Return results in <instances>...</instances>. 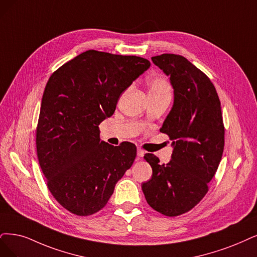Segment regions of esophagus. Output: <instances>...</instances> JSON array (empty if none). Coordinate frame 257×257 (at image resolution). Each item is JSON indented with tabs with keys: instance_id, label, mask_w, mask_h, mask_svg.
I'll return each mask as SVG.
<instances>
[{
	"instance_id": "obj_1",
	"label": "esophagus",
	"mask_w": 257,
	"mask_h": 257,
	"mask_svg": "<svg viewBox=\"0 0 257 257\" xmlns=\"http://www.w3.org/2000/svg\"><path fill=\"white\" fill-rule=\"evenodd\" d=\"M144 155H145V151L143 149L138 148V157L142 158V157H144Z\"/></svg>"
}]
</instances>
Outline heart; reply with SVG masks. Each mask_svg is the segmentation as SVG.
Instances as JSON below:
<instances>
[{
  "label": "heart",
  "mask_w": 257,
  "mask_h": 257,
  "mask_svg": "<svg viewBox=\"0 0 257 257\" xmlns=\"http://www.w3.org/2000/svg\"><path fill=\"white\" fill-rule=\"evenodd\" d=\"M149 93H160L164 91H170V85L168 81L160 76H155L148 80Z\"/></svg>",
  "instance_id": "b5f03b06"
}]
</instances>
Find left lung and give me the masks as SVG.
<instances>
[{
  "instance_id": "8db88e82",
  "label": "left lung",
  "mask_w": 257,
  "mask_h": 257,
  "mask_svg": "<svg viewBox=\"0 0 257 257\" xmlns=\"http://www.w3.org/2000/svg\"><path fill=\"white\" fill-rule=\"evenodd\" d=\"M151 60L174 88V106L160 129L174 141V150L167 164L145 155L153 177L142 189L154 210L175 217L191 211L207 193L221 161L224 126L219 97L202 71L180 55L162 54Z\"/></svg>"
}]
</instances>
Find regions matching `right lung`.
<instances>
[{"label":"right lung","mask_w":257,"mask_h":257,"mask_svg":"<svg viewBox=\"0 0 257 257\" xmlns=\"http://www.w3.org/2000/svg\"><path fill=\"white\" fill-rule=\"evenodd\" d=\"M149 66L142 57L90 50L61 65L47 81L37 126V156L47 188L72 214L100 211L134 164L136 145L104 143L98 125Z\"/></svg>","instance_id":"add662e5"}]
</instances>
